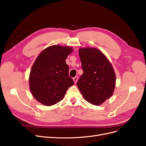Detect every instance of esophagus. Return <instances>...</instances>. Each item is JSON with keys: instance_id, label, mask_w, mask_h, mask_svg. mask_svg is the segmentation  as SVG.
<instances>
[{"instance_id": "esophagus-1", "label": "esophagus", "mask_w": 146, "mask_h": 146, "mask_svg": "<svg viewBox=\"0 0 146 146\" xmlns=\"http://www.w3.org/2000/svg\"><path fill=\"white\" fill-rule=\"evenodd\" d=\"M73 80H74L75 84H76L77 82V81H78V77H74V78H73Z\"/></svg>"}]
</instances>
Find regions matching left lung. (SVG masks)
<instances>
[{
  "instance_id": "8db88e82",
  "label": "left lung",
  "mask_w": 146,
  "mask_h": 146,
  "mask_svg": "<svg viewBox=\"0 0 146 146\" xmlns=\"http://www.w3.org/2000/svg\"><path fill=\"white\" fill-rule=\"evenodd\" d=\"M78 52L83 71L77 83L78 90L88 102L100 105L110 98L115 88L113 66L98 48L81 47Z\"/></svg>"
}]
</instances>
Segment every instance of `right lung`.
Instances as JSON below:
<instances>
[{"mask_svg":"<svg viewBox=\"0 0 146 146\" xmlns=\"http://www.w3.org/2000/svg\"><path fill=\"white\" fill-rule=\"evenodd\" d=\"M72 52L71 47L54 45L44 49L35 60L29 76V87L39 103L51 106L59 102L74 84L66 63Z\"/></svg>","mask_w":146,"mask_h":146,"instance_id":"add662e5","label":"right lung"}]
</instances>
